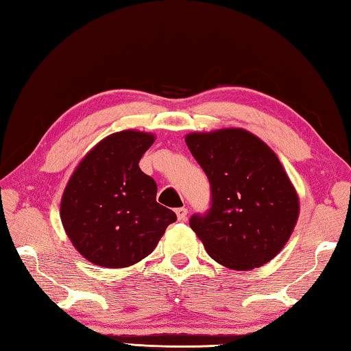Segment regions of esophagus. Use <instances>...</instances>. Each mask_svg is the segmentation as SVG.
I'll return each mask as SVG.
<instances>
[{
	"instance_id": "1",
	"label": "esophagus",
	"mask_w": 351,
	"mask_h": 351,
	"mask_svg": "<svg viewBox=\"0 0 351 351\" xmlns=\"http://www.w3.org/2000/svg\"><path fill=\"white\" fill-rule=\"evenodd\" d=\"M176 214H177L178 221H184V220H186V215H188V209L186 208H177Z\"/></svg>"
}]
</instances>
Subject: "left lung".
Returning <instances> with one entry per match:
<instances>
[{
	"instance_id": "obj_1",
	"label": "left lung",
	"mask_w": 351,
	"mask_h": 351,
	"mask_svg": "<svg viewBox=\"0 0 351 351\" xmlns=\"http://www.w3.org/2000/svg\"><path fill=\"white\" fill-rule=\"evenodd\" d=\"M210 183V208L189 220L209 256L250 270L280 254L293 232L300 200L281 162L261 138L241 128L186 137Z\"/></svg>"
}]
</instances>
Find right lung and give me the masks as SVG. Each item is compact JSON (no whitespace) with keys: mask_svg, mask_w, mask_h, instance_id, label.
<instances>
[{"mask_svg":"<svg viewBox=\"0 0 351 351\" xmlns=\"http://www.w3.org/2000/svg\"><path fill=\"white\" fill-rule=\"evenodd\" d=\"M154 136L127 130L105 137L77 165L61 200L73 246L96 266L119 269L148 256L173 210L156 202L157 184L138 168Z\"/></svg>","mask_w":351,"mask_h":351,"instance_id":"obj_1","label":"right lung"}]
</instances>
